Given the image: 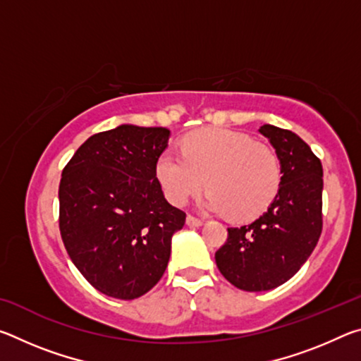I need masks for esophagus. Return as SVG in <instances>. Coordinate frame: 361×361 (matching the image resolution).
<instances>
[{"label": "esophagus", "instance_id": "obj_1", "mask_svg": "<svg viewBox=\"0 0 361 361\" xmlns=\"http://www.w3.org/2000/svg\"><path fill=\"white\" fill-rule=\"evenodd\" d=\"M186 224L191 226V228H200V226L204 224V221H202V219H199V218H194V216H191V215H188Z\"/></svg>", "mask_w": 361, "mask_h": 361}]
</instances>
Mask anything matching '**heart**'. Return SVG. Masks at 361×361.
<instances>
[{
    "instance_id": "b5f03b06",
    "label": "heart",
    "mask_w": 361,
    "mask_h": 361,
    "mask_svg": "<svg viewBox=\"0 0 361 361\" xmlns=\"http://www.w3.org/2000/svg\"><path fill=\"white\" fill-rule=\"evenodd\" d=\"M156 175L173 205H185L207 183L210 191L200 199V209L229 212L234 219L247 221L271 205L282 172L276 151L247 133L204 129L183 140V154L164 151Z\"/></svg>"
}]
</instances>
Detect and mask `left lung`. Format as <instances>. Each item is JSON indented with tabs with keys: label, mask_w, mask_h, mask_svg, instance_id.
<instances>
[{
	"label": "left lung",
	"mask_w": 361,
	"mask_h": 361,
	"mask_svg": "<svg viewBox=\"0 0 361 361\" xmlns=\"http://www.w3.org/2000/svg\"><path fill=\"white\" fill-rule=\"evenodd\" d=\"M280 161L279 192L252 224L228 228L215 253L224 279L245 291H267L290 280L322 234L323 169L309 145L291 130L259 127Z\"/></svg>",
	"instance_id": "obj_1"
}]
</instances>
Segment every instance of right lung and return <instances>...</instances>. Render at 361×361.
<instances>
[{
  "instance_id": "right-lung-1",
  "label": "right lung",
  "mask_w": 361,
  "mask_h": 361,
  "mask_svg": "<svg viewBox=\"0 0 361 361\" xmlns=\"http://www.w3.org/2000/svg\"><path fill=\"white\" fill-rule=\"evenodd\" d=\"M166 127L122 124L79 146L59 186L60 234L85 280L106 296L135 299L166 272L186 213L156 176Z\"/></svg>"
}]
</instances>
